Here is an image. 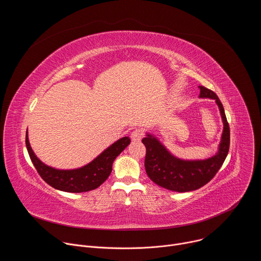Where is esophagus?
Masks as SVG:
<instances>
[{"label": "esophagus", "instance_id": "obj_1", "mask_svg": "<svg viewBox=\"0 0 261 261\" xmlns=\"http://www.w3.org/2000/svg\"><path fill=\"white\" fill-rule=\"evenodd\" d=\"M143 135H144V133H143L142 129H135L131 133V138H132L133 141H139V140H141Z\"/></svg>", "mask_w": 261, "mask_h": 261}]
</instances>
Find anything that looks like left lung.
Returning <instances> with one entry per match:
<instances>
[{
	"mask_svg": "<svg viewBox=\"0 0 261 261\" xmlns=\"http://www.w3.org/2000/svg\"><path fill=\"white\" fill-rule=\"evenodd\" d=\"M200 98L216 101L223 121V133L218 152L204 160H182L174 157L167 148L152 134L142 138L146 154L144 167L146 174L155 184L175 192H189L201 188L207 184L225 161L230 143V130L224 108L218 96L211 90L199 86Z\"/></svg>",
	"mask_w": 261,
	"mask_h": 261,
	"instance_id": "1",
	"label": "left lung"
}]
</instances>
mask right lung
Masks as SVG:
<instances>
[{
    "mask_svg": "<svg viewBox=\"0 0 261 261\" xmlns=\"http://www.w3.org/2000/svg\"><path fill=\"white\" fill-rule=\"evenodd\" d=\"M131 142L128 136L122 137L104 150L89 164L76 169H56L44 164L34 154L29 142L28 130L25 145L30 158L39 175L53 188L64 192L81 193L94 190L102 185L113 170L115 159Z\"/></svg>",
    "mask_w": 261,
    "mask_h": 261,
    "instance_id": "add662e5",
    "label": "right lung"
}]
</instances>
